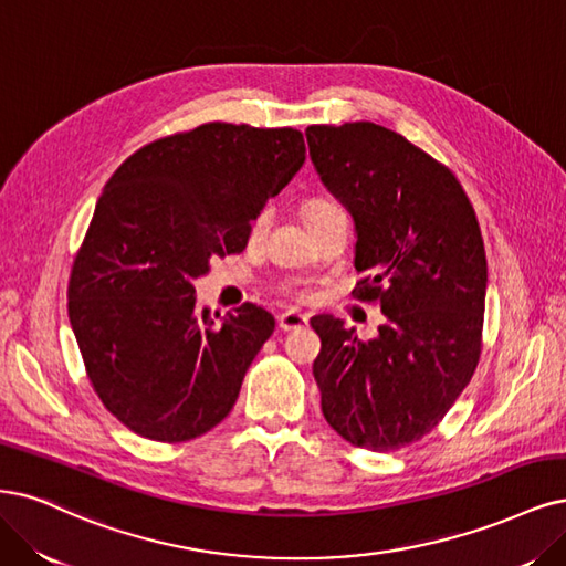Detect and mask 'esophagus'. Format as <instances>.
<instances>
[{
	"mask_svg": "<svg viewBox=\"0 0 566 566\" xmlns=\"http://www.w3.org/2000/svg\"><path fill=\"white\" fill-rule=\"evenodd\" d=\"M308 325V316L300 314V311H285V314L279 316V327L283 329V333H290V329H300Z\"/></svg>",
	"mask_w": 566,
	"mask_h": 566,
	"instance_id": "esophagus-1",
	"label": "esophagus"
}]
</instances>
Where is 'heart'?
I'll return each mask as SVG.
<instances>
[{
	"instance_id": "b5f03b06",
	"label": "heart",
	"mask_w": 566,
	"mask_h": 566,
	"mask_svg": "<svg viewBox=\"0 0 566 566\" xmlns=\"http://www.w3.org/2000/svg\"><path fill=\"white\" fill-rule=\"evenodd\" d=\"M333 210H339V208L335 203H329V201H323V199L308 201L304 206V222H311V220H316L321 216H327V212H333ZM264 222H266L264 216H260L255 222H252V237H258V233L264 229Z\"/></svg>"
}]
</instances>
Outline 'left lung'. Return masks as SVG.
I'll return each instance as SVG.
<instances>
[{
	"instance_id": "1",
	"label": "left lung",
	"mask_w": 566,
	"mask_h": 566,
	"mask_svg": "<svg viewBox=\"0 0 566 566\" xmlns=\"http://www.w3.org/2000/svg\"><path fill=\"white\" fill-rule=\"evenodd\" d=\"M308 157L356 229L354 266L379 300V335L363 342L321 314L314 377L323 417L373 452L431 433L480 358L486 258L475 210L450 168L396 130L356 122L308 126Z\"/></svg>"
}]
</instances>
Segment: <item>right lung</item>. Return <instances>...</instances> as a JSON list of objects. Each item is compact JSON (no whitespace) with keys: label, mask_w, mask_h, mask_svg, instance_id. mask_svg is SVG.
Returning <instances> with one entry per match:
<instances>
[{"label":"right lung","mask_w":566,"mask_h":566,"mask_svg":"<svg viewBox=\"0 0 566 566\" xmlns=\"http://www.w3.org/2000/svg\"><path fill=\"white\" fill-rule=\"evenodd\" d=\"M295 128L203 124L128 157L103 189L70 276V323L95 394L133 433L185 442L218 426L276 327L255 304L199 308L193 281L241 252L304 164Z\"/></svg>","instance_id":"1"}]
</instances>
